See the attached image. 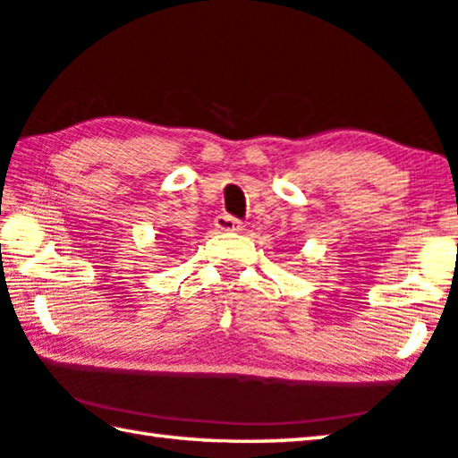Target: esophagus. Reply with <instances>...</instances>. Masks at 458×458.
I'll use <instances>...</instances> for the list:
<instances>
[{
	"label": "esophagus",
	"instance_id": "obj_1",
	"mask_svg": "<svg viewBox=\"0 0 458 458\" xmlns=\"http://www.w3.org/2000/svg\"><path fill=\"white\" fill-rule=\"evenodd\" d=\"M216 228L222 230V232H240L244 226H242V222H240V220L232 218V216H228V214H222V216H218V218H216Z\"/></svg>",
	"mask_w": 458,
	"mask_h": 458
}]
</instances>
